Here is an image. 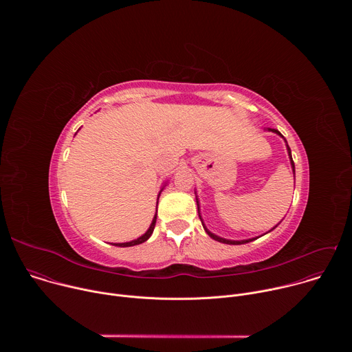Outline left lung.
<instances>
[{
    "label": "left lung",
    "mask_w": 352,
    "mask_h": 352,
    "mask_svg": "<svg viewBox=\"0 0 352 352\" xmlns=\"http://www.w3.org/2000/svg\"><path fill=\"white\" fill-rule=\"evenodd\" d=\"M270 131H273V132H276V133H278V135H281L278 131H276V129H270ZM288 155H289V157H291V150H289V147H288ZM291 166H292V170H294V173H295V166H294V162H292V157H291ZM197 202V200H196ZM197 209H199V205H197ZM199 217H200V214H199ZM200 221H202V219H200ZM204 224V223H202ZM204 228L206 230V232L209 234V236L210 238H213V239H216V241H219V242H223V243H228V245H241V243H246V242H250V241H254V239H245V241H230V239H224V238H220V236H217V235H214V234H212L205 226H204Z\"/></svg>",
    "instance_id": "1"
}]
</instances>
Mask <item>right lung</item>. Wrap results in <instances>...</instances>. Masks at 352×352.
<instances>
[{"label":"right lung","mask_w":352,"mask_h":352,"mask_svg":"<svg viewBox=\"0 0 352 352\" xmlns=\"http://www.w3.org/2000/svg\"><path fill=\"white\" fill-rule=\"evenodd\" d=\"M156 219H157V214L155 216V219H153V221H152V224H150V227H148V230L142 235V236H139L138 239H135V241H131V242H124V243H116L117 246H133V245H139V243H142V242H144V241H147L148 239V236L152 235V232H153V230H155V226H156Z\"/></svg>","instance_id":"1"}]
</instances>
